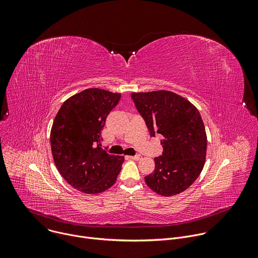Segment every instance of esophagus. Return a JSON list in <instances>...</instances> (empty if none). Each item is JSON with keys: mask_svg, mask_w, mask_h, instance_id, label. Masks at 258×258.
<instances>
[{"mask_svg": "<svg viewBox=\"0 0 258 258\" xmlns=\"http://www.w3.org/2000/svg\"><path fill=\"white\" fill-rule=\"evenodd\" d=\"M130 158L133 159V160H140L142 158V156L141 155H135V156H130Z\"/></svg>", "mask_w": 258, "mask_h": 258, "instance_id": "34e87169", "label": "esophagus"}]
</instances>
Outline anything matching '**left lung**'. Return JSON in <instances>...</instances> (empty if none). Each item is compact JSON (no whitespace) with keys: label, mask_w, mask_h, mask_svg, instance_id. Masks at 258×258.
<instances>
[{"label":"left lung","mask_w":258,"mask_h":258,"mask_svg":"<svg viewBox=\"0 0 258 258\" xmlns=\"http://www.w3.org/2000/svg\"><path fill=\"white\" fill-rule=\"evenodd\" d=\"M132 99L150 136H162V155L155 157V169L145 176L150 189L172 196L188 189L201 173L207 138L197 108L172 92L133 93Z\"/></svg>","instance_id":"8db88e82"}]
</instances>
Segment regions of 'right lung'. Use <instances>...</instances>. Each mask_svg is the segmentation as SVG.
<instances>
[{
    "mask_svg": "<svg viewBox=\"0 0 258 258\" xmlns=\"http://www.w3.org/2000/svg\"><path fill=\"white\" fill-rule=\"evenodd\" d=\"M121 95L88 89L67 99L51 130V149L56 167L73 188L86 194L106 191L117 179L123 156L108 154L101 147L107 115Z\"/></svg>",
    "mask_w": 258,
    "mask_h": 258,
    "instance_id": "obj_1",
    "label": "right lung"
}]
</instances>
